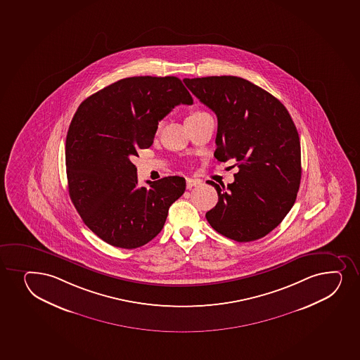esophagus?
<instances>
[{
  "label": "esophagus",
  "mask_w": 360,
  "mask_h": 360,
  "mask_svg": "<svg viewBox=\"0 0 360 360\" xmlns=\"http://www.w3.org/2000/svg\"><path fill=\"white\" fill-rule=\"evenodd\" d=\"M201 181L200 179H194V178H186V188L188 189H191L193 186H198L200 184Z\"/></svg>",
  "instance_id": "34e87169"
}]
</instances>
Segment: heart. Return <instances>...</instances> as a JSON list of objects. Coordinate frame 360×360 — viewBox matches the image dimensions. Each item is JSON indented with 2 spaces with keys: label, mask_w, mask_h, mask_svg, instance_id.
Returning <instances> with one entry per match:
<instances>
[{
  "label": "heart",
  "mask_w": 360,
  "mask_h": 360,
  "mask_svg": "<svg viewBox=\"0 0 360 360\" xmlns=\"http://www.w3.org/2000/svg\"><path fill=\"white\" fill-rule=\"evenodd\" d=\"M205 115H208L206 111H201V110H196V111H193V112L190 113L189 117L188 118H198L201 117V116H205ZM186 118V120H188Z\"/></svg>",
  "instance_id": "b5f03b06"
}]
</instances>
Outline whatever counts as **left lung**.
Masks as SVG:
<instances>
[{"label":"left lung","mask_w":360,"mask_h":360,"mask_svg":"<svg viewBox=\"0 0 360 360\" xmlns=\"http://www.w3.org/2000/svg\"><path fill=\"white\" fill-rule=\"evenodd\" d=\"M183 81L218 117L214 157L236 159L239 167L227 186L208 181L218 203L207 220L236 242L262 238L291 210L300 184V141L290 113L279 99L242 77Z\"/></svg>","instance_id":"8db88e82"}]
</instances>
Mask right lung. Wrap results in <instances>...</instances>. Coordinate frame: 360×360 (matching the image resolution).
Returning <instances> with one entry per match:
<instances>
[{
	"mask_svg": "<svg viewBox=\"0 0 360 360\" xmlns=\"http://www.w3.org/2000/svg\"><path fill=\"white\" fill-rule=\"evenodd\" d=\"M179 104H193V97L178 77H125L82 101L70 122L69 196L89 230L112 247L150 242L186 190L178 176L140 188L130 160L152 146L159 121Z\"/></svg>",
	"mask_w": 360,
	"mask_h": 360,
	"instance_id": "add662e5",
	"label": "right lung"
}]
</instances>
